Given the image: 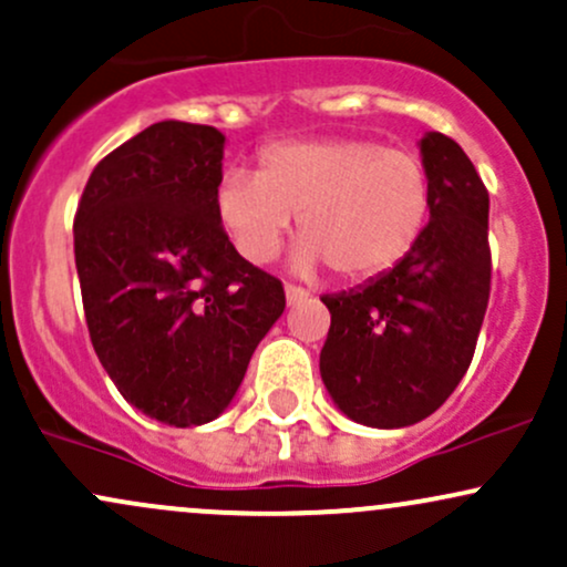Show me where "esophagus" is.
<instances>
[{"label":"esophagus","instance_id":"34e87169","mask_svg":"<svg viewBox=\"0 0 567 567\" xmlns=\"http://www.w3.org/2000/svg\"><path fill=\"white\" fill-rule=\"evenodd\" d=\"M303 298H309V292H306L303 288H296V285H285V301H288V306L301 303Z\"/></svg>","mask_w":567,"mask_h":567}]
</instances>
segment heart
I'll list each match as a JSON object with an SVG mask.
<instances>
[{"label": "heart", "mask_w": 567, "mask_h": 567, "mask_svg": "<svg viewBox=\"0 0 567 567\" xmlns=\"http://www.w3.org/2000/svg\"><path fill=\"white\" fill-rule=\"evenodd\" d=\"M216 207L250 264H269L298 216L292 271L315 275L328 266L338 279L362 282L392 269L419 243L429 175L415 154L375 141H282L264 148L256 175H226Z\"/></svg>", "instance_id": "b5f03b06"}]
</instances>
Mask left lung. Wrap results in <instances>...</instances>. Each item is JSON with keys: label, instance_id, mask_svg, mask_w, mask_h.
I'll use <instances>...</instances> for the list:
<instances>
[{"label": "left lung", "instance_id": "obj_1", "mask_svg": "<svg viewBox=\"0 0 567 567\" xmlns=\"http://www.w3.org/2000/svg\"><path fill=\"white\" fill-rule=\"evenodd\" d=\"M429 224L413 250L360 288L322 296L320 373L351 421L402 429L432 415L470 368L491 296V199L453 138L419 141Z\"/></svg>", "mask_w": 567, "mask_h": 567}]
</instances>
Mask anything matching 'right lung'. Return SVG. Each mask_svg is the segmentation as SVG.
I'll return each mask as SVG.
<instances>
[{"label": "right lung", "instance_id": "add662e5", "mask_svg": "<svg viewBox=\"0 0 567 567\" xmlns=\"http://www.w3.org/2000/svg\"><path fill=\"white\" fill-rule=\"evenodd\" d=\"M226 135L165 120L97 162L74 218L93 349L120 394L167 426L231 405L285 311L282 282L237 252L218 218Z\"/></svg>", "mask_w": 567, "mask_h": 567}]
</instances>
